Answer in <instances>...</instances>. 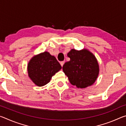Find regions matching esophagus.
<instances>
[{"instance_id":"34e87169","label":"esophagus","mask_w":126,"mask_h":126,"mask_svg":"<svg viewBox=\"0 0 126 126\" xmlns=\"http://www.w3.org/2000/svg\"><path fill=\"white\" fill-rule=\"evenodd\" d=\"M64 61H62V62H60V64H61V66L62 67H63V64H64Z\"/></svg>"}]
</instances>
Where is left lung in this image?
<instances>
[{
    "label": "left lung",
    "mask_w": 126,
    "mask_h": 126,
    "mask_svg": "<svg viewBox=\"0 0 126 126\" xmlns=\"http://www.w3.org/2000/svg\"><path fill=\"white\" fill-rule=\"evenodd\" d=\"M70 61L63 66V71L71 83L77 88L92 85L98 76L99 65L94 55L86 49H72L68 53Z\"/></svg>",
    "instance_id": "8db88e82"
}]
</instances>
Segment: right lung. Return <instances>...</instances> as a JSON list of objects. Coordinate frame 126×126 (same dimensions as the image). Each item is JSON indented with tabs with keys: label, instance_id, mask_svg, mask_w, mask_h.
<instances>
[{
	"label": "right lung",
	"instance_id": "obj_1",
	"mask_svg": "<svg viewBox=\"0 0 126 126\" xmlns=\"http://www.w3.org/2000/svg\"><path fill=\"white\" fill-rule=\"evenodd\" d=\"M62 67L55 57L48 52L34 56L28 64V73L35 85L42 87L50 82L52 76L60 71Z\"/></svg>",
	"mask_w": 126,
	"mask_h": 126
}]
</instances>
